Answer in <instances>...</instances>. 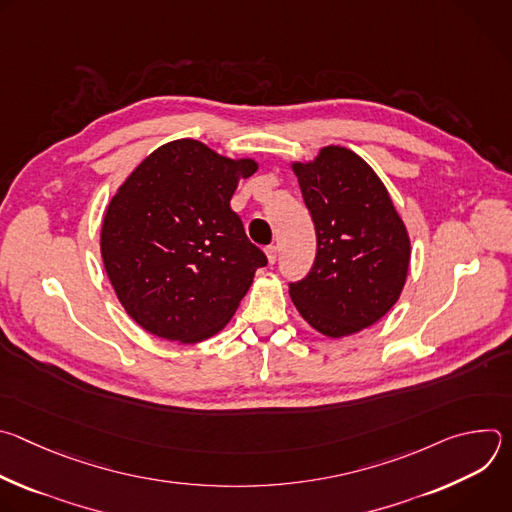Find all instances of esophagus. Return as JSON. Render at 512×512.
I'll use <instances>...</instances> for the list:
<instances>
[{
	"label": "esophagus",
	"instance_id": "1",
	"mask_svg": "<svg viewBox=\"0 0 512 512\" xmlns=\"http://www.w3.org/2000/svg\"><path fill=\"white\" fill-rule=\"evenodd\" d=\"M265 255H267V261L273 265V263L277 261V247H275V245L267 247V249H265Z\"/></svg>",
	"mask_w": 512,
	"mask_h": 512
}]
</instances>
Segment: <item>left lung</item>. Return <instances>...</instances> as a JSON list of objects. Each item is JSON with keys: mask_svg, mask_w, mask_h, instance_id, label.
Returning <instances> with one entry per match:
<instances>
[{"mask_svg": "<svg viewBox=\"0 0 512 512\" xmlns=\"http://www.w3.org/2000/svg\"><path fill=\"white\" fill-rule=\"evenodd\" d=\"M316 227V261L289 296L300 316L328 338L379 322L399 300L411 239L383 180L342 145L310 162H291Z\"/></svg>", "mask_w": 512, "mask_h": 512, "instance_id": "1", "label": "left lung"}]
</instances>
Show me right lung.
<instances>
[{"mask_svg":"<svg viewBox=\"0 0 512 512\" xmlns=\"http://www.w3.org/2000/svg\"><path fill=\"white\" fill-rule=\"evenodd\" d=\"M184 137L143 158L113 194L101 257L117 300L150 334L180 344L221 332L267 257L243 229L231 198L257 172Z\"/></svg>","mask_w":512,"mask_h":512,"instance_id":"add662e5","label":"right lung"}]
</instances>
